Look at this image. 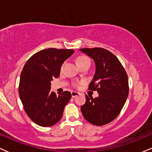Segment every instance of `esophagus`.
<instances>
[{
	"instance_id": "obj_1",
	"label": "esophagus",
	"mask_w": 152,
	"mask_h": 152,
	"mask_svg": "<svg viewBox=\"0 0 152 152\" xmlns=\"http://www.w3.org/2000/svg\"><path fill=\"white\" fill-rule=\"evenodd\" d=\"M79 93L78 92H76V91H71V96L73 97V98H74V97H76V96H78L79 95Z\"/></svg>"
}]
</instances>
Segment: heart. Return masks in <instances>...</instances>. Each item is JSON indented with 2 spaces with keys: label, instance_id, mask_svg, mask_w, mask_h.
I'll list each match as a JSON object with an SVG mask.
<instances>
[{
  "label": "heart",
  "instance_id": "obj_1",
  "mask_svg": "<svg viewBox=\"0 0 152 152\" xmlns=\"http://www.w3.org/2000/svg\"><path fill=\"white\" fill-rule=\"evenodd\" d=\"M76 64H77L78 67L81 66V65H83V64H86V63H91L90 59L87 56H78V58H76ZM75 86H78L77 83H76Z\"/></svg>",
  "mask_w": 152,
  "mask_h": 152
}]
</instances>
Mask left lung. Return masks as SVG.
<instances>
[{
    "instance_id": "8db88e82",
    "label": "left lung",
    "mask_w": 152,
    "mask_h": 152,
    "mask_svg": "<svg viewBox=\"0 0 152 152\" xmlns=\"http://www.w3.org/2000/svg\"><path fill=\"white\" fill-rule=\"evenodd\" d=\"M94 61L96 71L88 89L97 91L99 96L88 97L81 107L83 117L96 126L114 120L121 112L129 95L128 76L116 56L102 48H81Z\"/></svg>"
}]
</instances>
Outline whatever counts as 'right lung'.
I'll list each match as a JSON object with an SVG mask.
<instances>
[{
	"label": "right lung",
	"instance_id": "right-lung-1",
	"mask_svg": "<svg viewBox=\"0 0 152 152\" xmlns=\"http://www.w3.org/2000/svg\"><path fill=\"white\" fill-rule=\"evenodd\" d=\"M74 53L73 49L48 48L33 55L20 74L18 91L24 110L36 124L48 127L62 117L71 98L69 91L58 95L50 91V81L58 78L61 67Z\"/></svg>",
	"mask_w": 152,
	"mask_h": 152
}]
</instances>
